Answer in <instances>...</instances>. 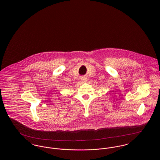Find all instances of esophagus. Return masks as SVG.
<instances>
[{
	"instance_id": "34e87169",
	"label": "esophagus",
	"mask_w": 160,
	"mask_h": 160,
	"mask_svg": "<svg viewBox=\"0 0 160 160\" xmlns=\"http://www.w3.org/2000/svg\"><path fill=\"white\" fill-rule=\"evenodd\" d=\"M81 80H82V81L85 82V81H87V79H86V78H82Z\"/></svg>"
}]
</instances>
